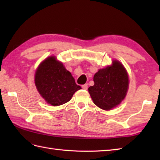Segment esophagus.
Segmentation results:
<instances>
[{"label":"esophagus","mask_w":160,"mask_h":160,"mask_svg":"<svg viewBox=\"0 0 160 160\" xmlns=\"http://www.w3.org/2000/svg\"><path fill=\"white\" fill-rule=\"evenodd\" d=\"M82 88L84 90H87V88H88V84H83L82 86Z\"/></svg>","instance_id":"esophagus-1"}]
</instances>
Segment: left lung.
Instances as JSON below:
<instances>
[{
    "instance_id": "1",
    "label": "left lung",
    "mask_w": 160,
    "mask_h": 160,
    "mask_svg": "<svg viewBox=\"0 0 160 160\" xmlns=\"http://www.w3.org/2000/svg\"><path fill=\"white\" fill-rule=\"evenodd\" d=\"M94 85L89 88L93 103L104 110H110L120 104L127 94L128 77L123 65L117 60L100 69L94 75Z\"/></svg>"
}]
</instances>
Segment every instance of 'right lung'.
Here are the masks:
<instances>
[{"label":"right lung","instance_id":"right-lung-1","mask_svg":"<svg viewBox=\"0 0 160 160\" xmlns=\"http://www.w3.org/2000/svg\"><path fill=\"white\" fill-rule=\"evenodd\" d=\"M35 84L40 96L52 106L67 102L76 91L81 89L71 73L54 56L40 64L35 74Z\"/></svg>","mask_w":160,"mask_h":160}]
</instances>
